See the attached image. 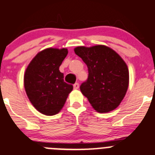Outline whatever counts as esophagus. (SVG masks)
<instances>
[{
	"instance_id": "1",
	"label": "esophagus",
	"mask_w": 155,
	"mask_h": 155,
	"mask_svg": "<svg viewBox=\"0 0 155 155\" xmlns=\"http://www.w3.org/2000/svg\"><path fill=\"white\" fill-rule=\"evenodd\" d=\"M79 85L78 82H76V83L73 85V88H74V89H79Z\"/></svg>"
}]
</instances>
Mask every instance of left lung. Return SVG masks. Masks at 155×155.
Returning a JSON list of instances; mask_svg holds the SVG:
<instances>
[{
    "label": "left lung",
    "instance_id": "left-lung-1",
    "mask_svg": "<svg viewBox=\"0 0 155 155\" xmlns=\"http://www.w3.org/2000/svg\"><path fill=\"white\" fill-rule=\"evenodd\" d=\"M74 51L89 71L87 80L80 86L82 93L96 112L105 113L115 109L128 87L126 63L116 52L103 45L77 47Z\"/></svg>",
    "mask_w": 155,
    "mask_h": 155
}]
</instances>
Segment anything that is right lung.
Masks as SVG:
<instances>
[{
  "mask_svg": "<svg viewBox=\"0 0 155 155\" xmlns=\"http://www.w3.org/2000/svg\"><path fill=\"white\" fill-rule=\"evenodd\" d=\"M68 53L67 49L48 48L37 53L24 74V88L32 105L40 113H59L73 86L64 82L60 65Z\"/></svg>",
  "mask_w": 155,
  "mask_h": 155,
  "instance_id": "obj_1",
  "label": "right lung"
}]
</instances>
